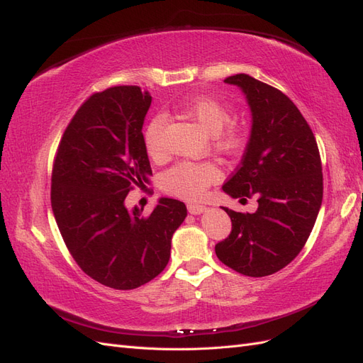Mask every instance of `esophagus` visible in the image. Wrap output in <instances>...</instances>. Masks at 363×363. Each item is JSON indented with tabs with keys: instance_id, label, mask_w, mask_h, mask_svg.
<instances>
[{
	"instance_id": "esophagus-1",
	"label": "esophagus",
	"mask_w": 363,
	"mask_h": 363,
	"mask_svg": "<svg viewBox=\"0 0 363 363\" xmlns=\"http://www.w3.org/2000/svg\"><path fill=\"white\" fill-rule=\"evenodd\" d=\"M206 206H203V204H188V211H189V213H192V215H200V213H203V212H206Z\"/></svg>"
}]
</instances>
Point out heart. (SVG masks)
Here are the masks:
<instances>
[{"label": "heart", "instance_id": "1", "mask_svg": "<svg viewBox=\"0 0 363 363\" xmlns=\"http://www.w3.org/2000/svg\"><path fill=\"white\" fill-rule=\"evenodd\" d=\"M184 113L199 123L206 133L215 136V147L224 155H235L244 144L240 130L228 125L232 121V108L212 96H199L183 106ZM164 118H152L144 131L145 150L151 157L162 150V130ZM219 179V169L211 162H180L174 164L162 177V188L183 200H199L208 186Z\"/></svg>", "mask_w": 363, "mask_h": 363}]
</instances>
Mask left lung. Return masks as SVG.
<instances>
[{"instance_id": "1", "label": "left lung", "mask_w": 363, "mask_h": 363, "mask_svg": "<svg viewBox=\"0 0 363 363\" xmlns=\"http://www.w3.org/2000/svg\"><path fill=\"white\" fill-rule=\"evenodd\" d=\"M244 92L251 135L239 168L223 191L256 196L255 213L223 207L232 233L215 245L218 259L236 272L265 277L303 250L323 203V167L312 130L289 98L247 74L224 80Z\"/></svg>"}]
</instances>
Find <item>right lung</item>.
Segmentation results:
<instances>
[{
	"instance_id": "1",
	"label": "right lung",
	"mask_w": 363,
	"mask_h": 363,
	"mask_svg": "<svg viewBox=\"0 0 363 363\" xmlns=\"http://www.w3.org/2000/svg\"><path fill=\"white\" fill-rule=\"evenodd\" d=\"M151 95L115 86L80 106L62 136L51 177V207L71 256L104 286L128 291L164 269L184 203L160 199L142 216L125 196L150 182L142 125Z\"/></svg>"
}]
</instances>
